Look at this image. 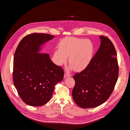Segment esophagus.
I'll use <instances>...</instances> for the list:
<instances>
[{"mask_svg": "<svg viewBox=\"0 0 130 130\" xmlns=\"http://www.w3.org/2000/svg\"><path fill=\"white\" fill-rule=\"evenodd\" d=\"M72 76V75L70 74L69 73H65L64 74V78H66L68 77H71Z\"/></svg>", "mask_w": 130, "mask_h": 130, "instance_id": "34e87169", "label": "esophagus"}]
</instances>
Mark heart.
<instances>
[{
	"label": "heart",
	"instance_id": "heart-1",
	"mask_svg": "<svg viewBox=\"0 0 130 130\" xmlns=\"http://www.w3.org/2000/svg\"><path fill=\"white\" fill-rule=\"evenodd\" d=\"M58 50L54 52L53 60L61 66L67 61L72 69L81 71L88 66L93 58L94 52L93 44L91 40L74 37H67L61 39L58 44Z\"/></svg>",
	"mask_w": 130,
	"mask_h": 130
}]
</instances>
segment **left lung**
Returning <instances> with one entry per match:
<instances>
[{"instance_id":"1","label":"left lung","mask_w":130,"mask_h":130,"mask_svg":"<svg viewBox=\"0 0 130 130\" xmlns=\"http://www.w3.org/2000/svg\"><path fill=\"white\" fill-rule=\"evenodd\" d=\"M99 48L88 66L73 76L75 84L72 96L83 108L97 107L110 98L117 83L119 66L117 52L111 40L100 36Z\"/></svg>"}]
</instances>
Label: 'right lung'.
<instances>
[{"label":"right lung","instance_id":"1","mask_svg":"<svg viewBox=\"0 0 130 130\" xmlns=\"http://www.w3.org/2000/svg\"><path fill=\"white\" fill-rule=\"evenodd\" d=\"M54 37L47 34L32 33L19 43L13 57V81L20 98L33 106L44 105L52 96L55 85L63 79L60 66L50 55L40 53V46Z\"/></svg>","mask_w":130,"mask_h":130}]
</instances>
